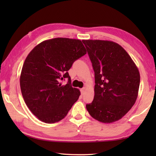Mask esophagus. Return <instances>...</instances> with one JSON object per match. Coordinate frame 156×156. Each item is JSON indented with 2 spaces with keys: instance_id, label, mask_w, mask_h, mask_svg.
<instances>
[{
  "instance_id": "esophagus-1",
  "label": "esophagus",
  "mask_w": 156,
  "mask_h": 156,
  "mask_svg": "<svg viewBox=\"0 0 156 156\" xmlns=\"http://www.w3.org/2000/svg\"><path fill=\"white\" fill-rule=\"evenodd\" d=\"M85 90H86L85 88H82L80 89V92H81V94H82V95H84V94Z\"/></svg>"
}]
</instances>
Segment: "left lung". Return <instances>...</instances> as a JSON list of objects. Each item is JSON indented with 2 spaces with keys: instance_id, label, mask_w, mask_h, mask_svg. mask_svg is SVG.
<instances>
[{
  "instance_id": "obj_1",
  "label": "left lung",
  "mask_w": 156,
  "mask_h": 156,
  "mask_svg": "<svg viewBox=\"0 0 156 156\" xmlns=\"http://www.w3.org/2000/svg\"><path fill=\"white\" fill-rule=\"evenodd\" d=\"M94 71V97L86 105L92 118L105 123L121 119L135 103L140 83L139 69L117 43L82 40Z\"/></svg>"
}]
</instances>
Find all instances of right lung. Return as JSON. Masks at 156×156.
I'll use <instances>...</instances> for the list:
<instances>
[{
    "label": "right lung",
    "instance_id": "add662e5",
    "mask_svg": "<svg viewBox=\"0 0 156 156\" xmlns=\"http://www.w3.org/2000/svg\"><path fill=\"white\" fill-rule=\"evenodd\" d=\"M87 54L80 39L57 37L42 41L26 58L20 76L25 104L39 120L54 123L64 119L80 92L71 86L68 71ZM69 78L66 85L60 82Z\"/></svg>",
    "mask_w": 156,
    "mask_h": 156
}]
</instances>
